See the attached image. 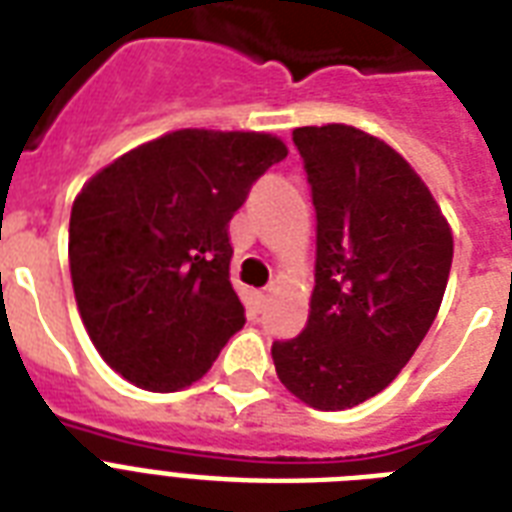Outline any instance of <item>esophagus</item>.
Returning a JSON list of instances; mask_svg holds the SVG:
<instances>
[{
    "mask_svg": "<svg viewBox=\"0 0 512 512\" xmlns=\"http://www.w3.org/2000/svg\"><path fill=\"white\" fill-rule=\"evenodd\" d=\"M268 297H271V289H263V292H257V303L265 305V303H268Z\"/></svg>",
    "mask_w": 512,
    "mask_h": 512,
    "instance_id": "esophagus-1",
    "label": "esophagus"
}]
</instances>
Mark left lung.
Instances as JSON below:
<instances>
[{
	"mask_svg": "<svg viewBox=\"0 0 512 512\" xmlns=\"http://www.w3.org/2000/svg\"><path fill=\"white\" fill-rule=\"evenodd\" d=\"M316 207L308 324L273 342L279 380L321 412L377 396L420 348L452 268V231L417 172L348 124L292 132Z\"/></svg>",
	"mask_w": 512,
	"mask_h": 512,
	"instance_id": "1",
	"label": "left lung"
}]
</instances>
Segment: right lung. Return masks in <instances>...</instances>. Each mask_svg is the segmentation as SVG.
I'll list each match as a JSON object with an SVG mask.
<instances>
[{
    "mask_svg": "<svg viewBox=\"0 0 512 512\" xmlns=\"http://www.w3.org/2000/svg\"><path fill=\"white\" fill-rule=\"evenodd\" d=\"M287 156L263 132L177 130L100 170L76 196L68 260L79 313L114 372L191 385L244 327L228 223Z\"/></svg>",
    "mask_w": 512,
    "mask_h": 512,
    "instance_id": "1",
    "label": "right lung"
}]
</instances>
